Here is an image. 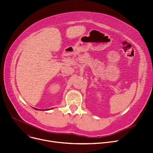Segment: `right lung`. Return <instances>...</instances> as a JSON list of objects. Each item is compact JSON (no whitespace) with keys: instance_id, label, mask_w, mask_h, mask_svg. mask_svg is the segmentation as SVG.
<instances>
[{"instance_id":"obj_1","label":"right lung","mask_w":153,"mask_h":153,"mask_svg":"<svg viewBox=\"0 0 153 153\" xmlns=\"http://www.w3.org/2000/svg\"><path fill=\"white\" fill-rule=\"evenodd\" d=\"M34 109H35V108H34ZM36 109V110H38L37 109ZM45 110H46V111H47V110H49V109H45Z\"/></svg>"}]
</instances>
